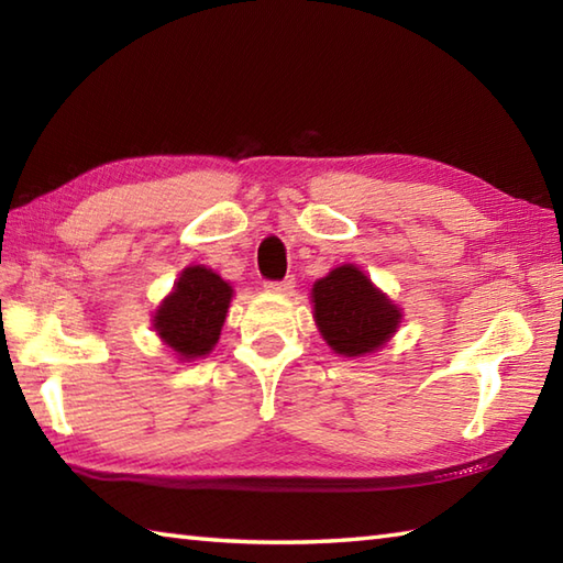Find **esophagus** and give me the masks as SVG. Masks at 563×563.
Here are the masks:
<instances>
[{
  "mask_svg": "<svg viewBox=\"0 0 563 563\" xmlns=\"http://www.w3.org/2000/svg\"><path fill=\"white\" fill-rule=\"evenodd\" d=\"M268 292H278V295H290L295 290V278L290 275V278H283V280H268L266 285H263Z\"/></svg>",
  "mask_w": 563,
  "mask_h": 563,
  "instance_id": "1",
  "label": "esophagus"
}]
</instances>
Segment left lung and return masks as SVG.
Masks as SVG:
<instances>
[{
  "instance_id": "left-lung-1",
  "label": "left lung",
  "mask_w": 563,
  "mask_h": 563,
  "mask_svg": "<svg viewBox=\"0 0 563 563\" xmlns=\"http://www.w3.org/2000/svg\"><path fill=\"white\" fill-rule=\"evenodd\" d=\"M312 302L321 336L333 353L345 357L382 349L401 321V309L353 263H343L317 280Z\"/></svg>"
}]
</instances>
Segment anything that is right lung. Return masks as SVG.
<instances>
[{
	"label": "right lung",
	"instance_id": "add662e5",
	"mask_svg": "<svg viewBox=\"0 0 563 563\" xmlns=\"http://www.w3.org/2000/svg\"><path fill=\"white\" fill-rule=\"evenodd\" d=\"M230 300L232 285L218 273L206 266H188L154 312L152 327L178 361H194L214 349Z\"/></svg>",
	"mask_w": 563,
	"mask_h": 563
}]
</instances>
